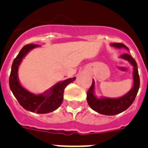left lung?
<instances>
[{
  "label": "left lung",
  "instance_id": "8db88e82",
  "mask_svg": "<svg viewBox=\"0 0 148 148\" xmlns=\"http://www.w3.org/2000/svg\"><path fill=\"white\" fill-rule=\"evenodd\" d=\"M111 46L116 47L117 49L124 48L129 50L128 47H126L123 43L114 42V43H112ZM120 58L127 60L134 66V72H133L134 85L130 92H127L126 95H124L123 96L119 97L117 99H110V98H106V97L97 98L95 95V82L93 80L92 86L87 93V101H88L89 106L100 114L113 116V115L119 114L122 112L125 111L134 102L139 90L140 77L138 74L137 64L135 60L128 53L123 54L120 56Z\"/></svg>",
  "mask_w": 148,
  "mask_h": 148
}]
</instances>
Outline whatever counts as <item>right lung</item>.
<instances>
[{
  "mask_svg": "<svg viewBox=\"0 0 148 148\" xmlns=\"http://www.w3.org/2000/svg\"><path fill=\"white\" fill-rule=\"evenodd\" d=\"M39 47V45L36 44H29L21 49L11 66L9 86L19 104L25 109L32 112L45 114L59 108L64 100V89L67 84L74 82L76 77H74L58 82L42 94L35 95L23 88L20 84L18 77V66L22 59L29 51Z\"/></svg>",
  "mask_w": 148,
  "mask_h": 148,
  "instance_id": "1",
  "label": "right lung"
}]
</instances>
